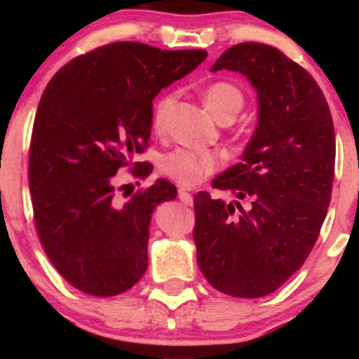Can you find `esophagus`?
Returning a JSON list of instances; mask_svg holds the SVG:
<instances>
[{
	"instance_id": "esophagus-1",
	"label": "esophagus",
	"mask_w": 359,
	"mask_h": 359,
	"mask_svg": "<svg viewBox=\"0 0 359 359\" xmlns=\"http://www.w3.org/2000/svg\"><path fill=\"white\" fill-rule=\"evenodd\" d=\"M179 199H180V203L185 205H192V194L184 191V189H179Z\"/></svg>"
}]
</instances>
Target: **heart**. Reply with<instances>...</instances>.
<instances>
[{
    "label": "heart",
    "mask_w": 359,
    "mask_h": 359,
    "mask_svg": "<svg viewBox=\"0 0 359 359\" xmlns=\"http://www.w3.org/2000/svg\"><path fill=\"white\" fill-rule=\"evenodd\" d=\"M175 100V93H163L154 102L151 123H154L155 130H162L165 126L168 113H170ZM204 101L217 119L224 116L234 118L245 104V96H243V90L233 82L217 81L205 88ZM219 167L221 158L211 151H191L177 148L160 158V172L184 187H192V185L203 182L205 177L219 170Z\"/></svg>",
    "instance_id": "heart-1"
}]
</instances>
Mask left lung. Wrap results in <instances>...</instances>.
<instances>
[{
  "instance_id": "8db88e82",
  "label": "left lung",
  "mask_w": 359,
  "mask_h": 359,
  "mask_svg": "<svg viewBox=\"0 0 359 359\" xmlns=\"http://www.w3.org/2000/svg\"><path fill=\"white\" fill-rule=\"evenodd\" d=\"M221 69L241 72L257 89L258 126L243 162L212 187L250 205L196 194L197 263L222 294L265 297L304 265L319 238L334 179V125L314 77L277 47L233 45L211 71Z\"/></svg>"
}]
</instances>
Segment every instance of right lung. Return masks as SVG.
Listing matches in <instances>:
<instances>
[{
	"instance_id": "1",
	"label": "right lung",
	"mask_w": 359,
	"mask_h": 359,
	"mask_svg": "<svg viewBox=\"0 0 359 359\" xmlns=\"http://www.w3.org/2000/svg\"><path fill=\"white\" fill-rule=\"evenodd\" d=\"M205 57L114 42L72 59L45 88L28 160L34 219L48 259L77 290L111 297L145 273L151 212L177 189L160 179L121 203L126 185L114 175L151 174L133 156L148 147L154 97Z\"/></svg>"
}]
</instances>
